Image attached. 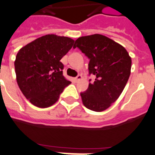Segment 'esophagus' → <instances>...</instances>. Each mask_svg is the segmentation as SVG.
<instances>
[{"label": "esophagus", "instance_id": "34e87169", "mask_svg": "<svg viewBox=\"0 0 155 155\" xmlns=\"http://www.w3.org/2000/svg\"><path fill=\"white\" fill-rule=\"evenodd\" d=\"M81 78H82V76L81 74H78L76 78H75V81H80Z\"/></svg>", "mask_w": 155, "mask_h": 155}]
</instances>
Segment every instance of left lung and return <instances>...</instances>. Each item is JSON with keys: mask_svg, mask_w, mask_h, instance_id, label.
<instances>
[{"mask_svg": "<svg viewBox=\"0 0 155 155\" xmlns=\"http://www.w3.org/2000/svg\"><path fill=\"white\" fill-rule=\"evenodd\" d=\"M76 47L89 58V74L95 76L86 91L81 93L83 104L94 112L104 111L124 89L131 74V57L123 46L100 34L80 37Z\"/></svg>", "mask_w": 155, "mask_h": 155, "instance_id": "obj_1", "label": "left lung"}]
</instances>
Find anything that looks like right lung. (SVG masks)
I'll return each instance as SVG.
<instances>
[{
    "instance_id": "obj_1",
    "label": "right lung",
    "mask_w": 155,
    "mask_h": 155,
    "mask_svg": "<svg viewBox=\"0 0 155 155\" xmlns=\"http://www.w3.org/2000/svg\"><path fill=\"white\" fill-rule=\"evenodd\" d=\"M74 43L69 37L46 35L18 51L14 62L16 81L24 97L35 106L53 105L71 83L62 74L64 66L60 60Z\"/></svg>"
}]
</instances>
